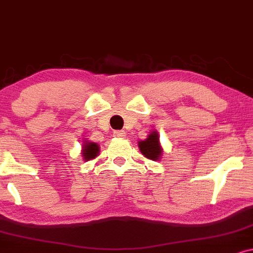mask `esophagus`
Returning a JSON list of instances; mask_svg holds the SVG:
<instances>
[{
  "label": "esophagus",
  "mask_w": 253,
  "mask_h": 253,
  "mask_svg": "<svg viewBox=\"0 0 253 253\" xmlns=\"http://www.w3.org/2000/svg\"><path fill=\"white\" fill-rule=\"evenodd\" d=\"M114 135L118 136V138H124V136H125V132H124V130H115Z\"/></svg>",
  "instance_id": "esophagus-1"
}]
</instances>
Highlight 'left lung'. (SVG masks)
Returning a JSON list of instances; mask_svg holds the SVG:
<instances>
[{
	"label": "left lung",
	"mask_w": 253,
	"mask_h": 253,
	"mask_svg": "<svg viewBox=\"0 0 253 253\" xmlns=\"http://www.w3.org/2000/svg\"><path fill=\"white\" fill-rule=\"evenodd\" d=\"M139 148L141 153L146 158L152 160H158L161 154V147L159 145V138H158V133L153 132L148 135V138L144 141L139 142Z\"/></svg>",
	"instance_id": "8db88e82"
}]
</instances>
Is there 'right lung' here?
Returning a JSON list of instances; mask_svg holds the SVG:
<instances>
[{
  "label": "right lung",
  "instance_id": "1",
  "mask_svg": "<svg viewBox=\"0 0 253 253\" xmlns=\"http://www.w3.org/2000/svg\"><path fill=\"white\" fill-rule=\"evenodd\" d=\"M97 152H99V146L94 144V142H88V144L84 146L82 154H84V159L90 160L97 156Z\"/></svg>",
  "mask_w": 253,
  "mask_h": 253
}]
</instances>
